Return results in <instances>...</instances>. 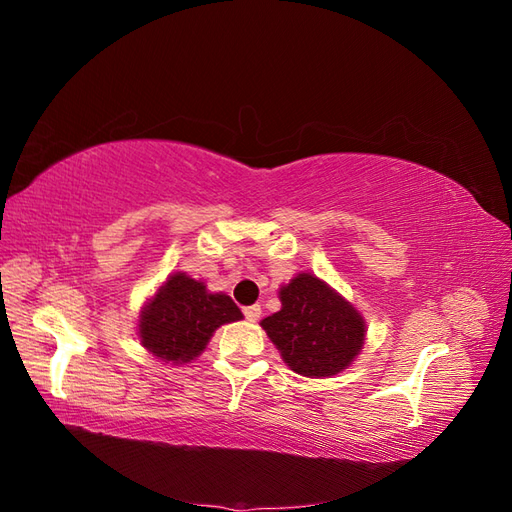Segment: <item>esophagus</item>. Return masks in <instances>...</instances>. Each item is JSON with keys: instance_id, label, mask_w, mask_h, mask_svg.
<instances>
[{"instance_id": "obj_1", "label": "esophagus", "mask_w": 512, "mask_h": 512, "mask_svg": "<svg viewBox=\"0 0 512 512\" xmlns=\"http://www.w3.org/2000/svg\"><path fill=\"white\" fill-rule=\"evenodd\" d=\"M243 314H245V320H247V322H256V320L260 318V305L245 307Z\"/></svg>"}]
</instances>
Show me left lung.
I'll return each mask as SVG.
<instances>
[{"label": "left lung", "mask_w": 512, "mask_h": 512, "mask_svg": "<svg viewBox=\"0 0 512 512\" xmlns=\"http://www.w3.org/2000/svg\"><path fill=\"white\" fill-rule=\"evenodd\" d=\"M282 309L260 322L284 363L307 378L350 367L365 344V320L327 282L299 273L280 288Z\"/></svg>", "instance_id": "left-lung-1"}]
</instances>
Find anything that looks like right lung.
I'll return each instance as SVG.
<instances>
[{"instance_id": "right-lung-1", "label": "right lung", "mask_w": 512, "mask_h": 512, "mask_svg": "<svg viewBox=\"0 0 512 512\" xmlns=\"http://www.w3.org/2000/svg\"><path fill=\"white\" fill-rule=\"evenodd\" d=\"M241 318L228 294L209 292L203 282L177 271L141 309L138 337L160 361L183 365L207 348L215 329Z\"/></svg>"}]
</instances>
